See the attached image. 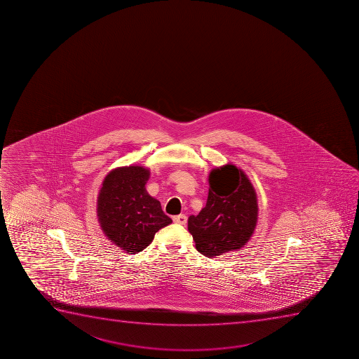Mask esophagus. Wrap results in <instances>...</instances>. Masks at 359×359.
<instances>
[{
  "label": "esophagus",
  "mask_w": 359,
  "mask_h": 359,
  "mask_svg": "<svg viewBox=\"0 0 359 359\" xmlns=\"http://www.w3.org/2000/svg\"><path fill=\"white\" fill-rule=\"evenodd\" d=\"M173 221L175 224H182V226H185L186 222H187V217H186L185 214H180V215H175L173 217Z\"/></svg>",
  "instance_id": "34e87169"
}]
</instances>
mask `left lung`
<instances>
[{"instance_id":"obj_1","label":"left lung","mask_w":359,"mask_h":359,"mask_svg":"<svg viewBox=\"0 0 359 359\" xmlns=\"http://www.w3.org/2000/svg\"><path fill=\"white\" fill-rule=\"evenodd\" d=\"M206 206L189 217L196 248L206 257L245 247L257 224V196L243 170L224 165L210 173Z\"/></svg>"}]
</instances>
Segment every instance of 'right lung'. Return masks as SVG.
<instances>
[{
    "label": "right lung",
    "instance_id": "add662e5",
    "mask_svg": "<svg viewBox=\"0 0 359 359\" xmlns=\"http://www.w3.org/2000/svg\"><path fill=\"white\" fill-rule=\"evenodd\" d=\"M149 170L118 167L107 174L97 199V217L104 234L128 254L142 252L156 231L172 224L145 185Z\"/></svg>",
    "mask_w": 359,
    "mask_h": 359
}]
</instances>
